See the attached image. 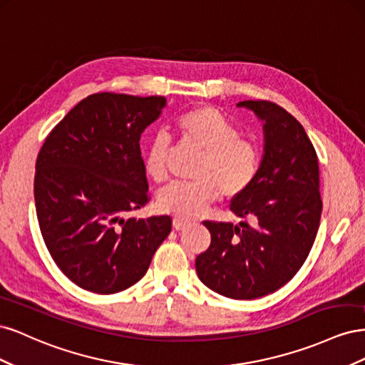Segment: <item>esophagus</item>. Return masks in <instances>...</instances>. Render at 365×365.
<instances>
[{
  "instance_id": "34e87169",
  "label": "esophagus",
  "mask_w": 365,
  "mask_h": 365,
  "mask_svg": "<svg viewBox=\"0 0 365 365\" xmlns=\"http://www.w3.org/2000/svg\"><path fill=\"white\" fill-rule=\"evenodd\" d=\"M189 220H184V219H181V217H175L173 219V228L175 230H184L185 227H189Z\"/></svg>"
}]
</instances>
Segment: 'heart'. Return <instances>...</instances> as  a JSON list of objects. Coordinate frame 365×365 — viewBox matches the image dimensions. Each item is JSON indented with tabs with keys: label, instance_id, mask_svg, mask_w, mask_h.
<instances>
[{
	"label": "heart",
	"instance_id": "heart-1",
	"mask_svg": "<svg viewBox=\"0 0 365 365\" xmlns=\"http://www.w3.org/2000/svg\"><path fill=\"white\" fill-rule=\"evenodd\" d=\"M175 130L184 145L202 152L195 181L173 182L158 196L164 213L181 219L200 217L220 196L236 197L252 184L259 170L260 153L252 141L242 138L239 128L217 109L201 106L181 114ZM170 143L164 135L150 141L146 172L155 182L168 180Z\"/></svg>",
	"mask_w": 365,
	"mask_h": 365
}]
</instances>
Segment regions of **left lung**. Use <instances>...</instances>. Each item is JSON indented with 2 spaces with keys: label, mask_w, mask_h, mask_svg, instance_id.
Returning a JSON list of instances; mask_svg holds the SVG:
<instances>
[{
  "label": "left lung",
  "mask_w": 365,
  "mask_h": 365,
  "mask_svg": "<svg viewBox=\"0 0 365 365\" xmlns=\"http://www.w3.org/2000/svg\"><path fill=\"white\" fill-rule=\"evenodd\" d=\"M237 106L263 121L262 163L252 184L230 205L244 222L204 220L212 242L195 264L207 288L235 300H252L277 291L302 268L323 202L317 152L300 121L267 101Z\"/></svg>",
  "instance_id": "obj_1"
}]
</instances>
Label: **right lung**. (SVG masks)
<instances>
[{
  "label": "right lung",
  "mask_w": 365,
  "mask_h": 365,
  "mask_svg": "<svg viewBox=\"0 0 365 365\" xmlns=\"http://www.w3.org/2000/svg\"><path fill=\"white\" fill-rule=\"evenodd\" d=\"M164 106L163 96L91 94L38 153L41 233L58 268L82 289L115 294L135 284L170 233V216L128 217L149 201L140 138Z\"/></svg>",
  "instance_id": "right-lung-1"
}]
</instances>
